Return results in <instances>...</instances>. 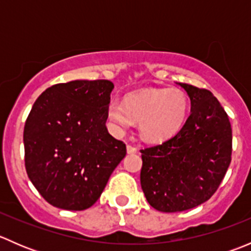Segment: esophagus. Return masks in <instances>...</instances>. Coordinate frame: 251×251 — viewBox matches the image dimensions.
<instances>
[{
	"mask_svg": "<svg viewBox=\"0 0 251 251\" xmlns=\"http://www.w3.org/2000/svg\"><path fill=\"white\" fill-rule=\"evenodd\" d=\"M126 149H127V153L128 154L137 153V148H136V147H133V146H131V144H128V146L126 147Z\"/></svg>",
	"mask_w": 251,
	"mask_h": 251,
	"instance_id": "esophagus-1",
	"label": "esophagus"
}]
</instances>
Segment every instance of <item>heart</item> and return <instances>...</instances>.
Segmentation results:
<instances>
[{"mask_svg": "<svg viewBox=\"0 0 251 251\" xmlns=\"http://www.w3.org/2000/svg\"><path fill=\"white\" fill-rule=\"evenodd\" d=\"M189 102L178 88L143 90L125 98V102L111 100L108 118L119 131L140 123L141 135L149 142H163L176 135L188 115Z\"/></svg>", "mask_w": 251, "mask_h": 251, "instance_id": "obj_1", "label": "heart"}]
</instances>
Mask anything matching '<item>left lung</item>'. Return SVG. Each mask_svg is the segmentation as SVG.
Listing matches in <instances>:
<instances>
[{"mask_svg":"<svg viewBox=\"0 0 251 251\" xmlns=\"http://www.w3.org/2000/svg\"><path fill=\"white\" fill-rule=\"evenodd\" d=\"M191 114L170 140L142 149L141 186L163 212L193 209L211 198L231 164L232 128L227 113L205 88L178 82Z\"/></svg>","mask_w":251,"mask_h":251,"instance_id":"obj_1","label":"left lung"}]
</instances>
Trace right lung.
<instances>
[{
	"instance_id": "right-lung-1",
	"label": "right lung",
	"mask_w": 251,
	"mask_h": 251,
	"mask_svg": "<svg viewBox=\"0 0 251 251\" xmlns=\"http://www.w3.org/2000/svg\"><path fill=\"white\" fill-rule=\"evenodd\" d=\"M113 88L109 80L57 83L32 105L24 126L25 169L53 206H92L125 158V143L105 126Z\"/></svg>"
}]
</instances>
